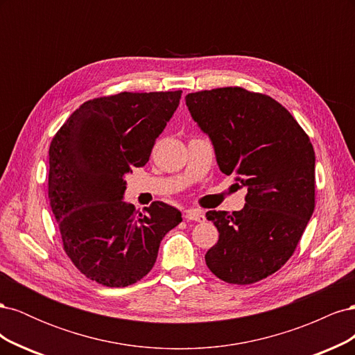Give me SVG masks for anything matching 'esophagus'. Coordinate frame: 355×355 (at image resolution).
<instances>
[{"label": "esophagus", "mask_w": 355, "mask_h": 355, "mask_svg": "<svg viewBox=\"0 0 355 355\" xmlns=\"http://www.w3.org/2000/svg\"><path fill=\"white\" fill-rule=\"evenodd\" d=\"M185 219L187 220H196V222H206V216H204V213L200 210H187L185 211Z\"/></svg>", "instance_id": "34e87169"}]
</instances>
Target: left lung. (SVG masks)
<instances>
[{
	"instance_id": "obj_1",
	"label": "left lung",
	"mask_w": 355,
	"mask_h": 355,
	"mask_svg": "<svg viewBox=\"0 0 355 355\" xmlns=\"http://www.w3.org/2000/svg\"><path fill=\"white\" fill-rule=\"evenodd\" d=\"M187 106L209 135L219 168L247 188L239 211L206 213L219 240L209 270L230 284L272 275L296 250L315 207V153L282 103L243 87L187 94Z\"/></svg>"
}]
</instances>
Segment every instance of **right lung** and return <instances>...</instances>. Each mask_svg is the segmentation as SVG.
Returning a JSON list of instances; mask_svg holds the SVG:
<instances>
[{"label": "right lung", "instance_id": "obj_1", "mask_svg": "<svg viewBox=\"0 0 355 355\" xmlns=\"http://www.w3.org/2000/svg\"><path fill=\"white\" fill-rule=\"evenodd\" d=\"M182 90L121 92L84 102L49 149V200L77 270L106 287L135 284L153 270L159 243L182 222L154 201L145 213L123 201L124 176L149 161Z\"/></svg>", "mask_w": 355, "mask_h": 355}]
</instances>
